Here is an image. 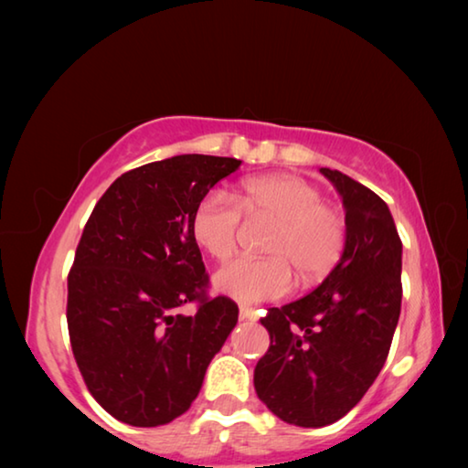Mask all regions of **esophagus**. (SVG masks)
<instances>
[{
  "mask_svg": "<svg viewBox=\"0 0 468 468\" xmlns=\"http://www.w3.org/2000/svg\"><path fill=\"white\" fill-rule=\"evenodd\" d=\"M239 318H241V320H248V322H256V320H258V312L253 310V307L241 305V307H239Z\"/></svg>",
  "mask_w": 468,
  "mask_h": 468,
  "instance_id": "1",
  "label": "esophagus"
}]
</instances>
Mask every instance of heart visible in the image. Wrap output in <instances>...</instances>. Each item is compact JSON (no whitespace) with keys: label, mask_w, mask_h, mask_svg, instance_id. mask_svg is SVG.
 I'll use <instances>...</instances> for the list:
<instances>
[{"label":"heart","mask_w":468,"mask_h":468,"mask_svg":"<svg viewBox=\"0 0 468 468\" xmlns=\"http://www.w3.org/2000/svg\"><path fill=\"white\" fill-rule=\"evenodd\" d=\"M241 215L272 223L262 241L266 258H239L215 274V289L241 303H260L287 295L292 271L303 282L326 276L343 258L346 223L324 204L322 192L295 176H266L243 181L235 202L223 192L206 194L192 215V237L200 248L225 262L233 256Z\"/></svg>","instance_id":"1"}]
</instances>
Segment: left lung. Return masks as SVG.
Returning a JSON list of instances; mask_svg holds the SVG:
<instances>
[{
    "instance_id": "8db88e82",
    "label": "left lung",
    "mask_w": 468,
    "mask_h": 468,
    "mask_svg": "<svg viewBox=\"0 0 468 468\" xmlns=\"http://www.w3.org/2000/svg\"><path fill=\"white\" fill-rule=\"evenodd\" d=\"M343 197V258L310 295L271 307V346L253 369L258 399L291 425L345 417L384 367L400 315L402 243L386 202L345 173L322 167Z\"/></svg>"
}]
</instances>
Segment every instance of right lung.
<instances>
[{
  "instance_id": "right-lung-1",
  "label": "right lung",
  "mask_w": 468,
  "mask_h": 468,
  "mask_svg": "<svg viewBox=\"0 0 468 468\" xmlns=\"http://www.w3.org/2000/svg\"><path fill=\"white\" fill-rule=\"evenodd\" d=\"M179 154L117 177L94 206L68 276V330L94 400L117 421L156 427L192 407L239 307L210 299L192 237L196 204L239 169ZM197 303L194 316L180 307Z\"/></svg>"
}]
</instances>
